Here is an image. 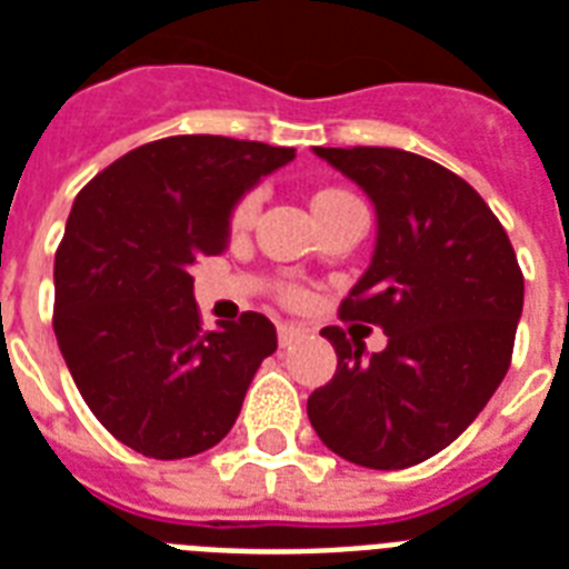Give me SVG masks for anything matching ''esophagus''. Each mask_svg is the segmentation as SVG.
Segmentation results:
<instances>
[{"mask_svg": "<svg viewBox=\"0 0 569 569\" xmlns=\"http://www.w3.org/2000/svg\"><path fill=\"white\" fill-rule=\"evenodd\" d=\"M303 330L295 328V325H277V339H280V346H292L295 339H301Z\"/></svg>", "mask_w": 569, "mask_h": 569, "instance_id": "obj_1", "label": "esophagus"}]
</instances>
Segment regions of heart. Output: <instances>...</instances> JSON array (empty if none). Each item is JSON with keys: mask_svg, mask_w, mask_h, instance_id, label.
<instances>
[{"mask_svg": "<svg viewBox=\"0 0 569 569\" xmlns=\"http://www.w3.org/2000/svg\"><path fill=\"white\" fill-rule=\"evenodd\" d=\"M259 209V194L257 191H248L244 197H239V203L232 206L230 212V232H244L250 230V223L257 218ZM310 209L316 223H325L330 218H337L342 212H355V209H363V203L357 200V194H351L348 189H339V186H328V189H319L310 197ZM286 301H295L298 298V289H283Z\"/></svg>", "mask_w": 569, "mask_h": 569, "instance_id": "heart-1", "label": "heart"}]
</instances>
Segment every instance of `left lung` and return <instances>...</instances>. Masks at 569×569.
Here are the masks:
<instances>
[{
  "label": "left lung",
  "mask_w": 569,
  "mask_h": 569,
  "mask_svg": "<svg viewBox=\"0 0 569 569\" xmlns=\"http://www.w3.org/2000/svg\"><path fill=\"white\" fill-rule=\"evenodd\" d=\"M378 214L372 266L339 319L378 325L366 357L342 328L337 375L307 401L321 442L369 469H405L458 440L502 383L522 316V271L508 232L467 180L396 147H316Z\"/></svg>",
  "instance_id": "8db88e82"
}]
</instances>
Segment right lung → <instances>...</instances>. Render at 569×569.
<instances>
[{
  "mask_svg": "<svg viewBox=\"0 0 569 569\" xmlns=\"http://www.w3.org/2000/svg\"><path fill=\"white\" fill-rule=\"evenodd\" d=\"M292 159V147L173 136L120 156L73 200L52 328L84 405L129 449L156 460L212 449L277 351L262 312L200 328L191 266L223 253L232 206Z\"/></svg>",
  "mask_w": 569,
  "mask_h": 569,
  "instance_id": "add662e5",
  "label": "right lung"
}]
</instances>
